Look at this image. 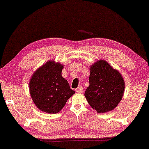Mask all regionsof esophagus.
I'll return each mask as SVG.
<instances>
[{
	"label": "esophagus",
	"instance_id": "obj_1",
	"mask_svg": "<svg viewBox=\"0 0 149 149\" xmlns=\"http://www.w3.org/2000/svg\"><path fill=\"white\" fill-rule=\"evenodd\" d=\"M77 93H82L83 92V88H82V86H79V87H78L76 90H75Z\"/></svg>",
	"mask_w": 149,
	"mask_h": 149
}]
</instances>
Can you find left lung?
Returning <instances> with one entry per match:
<instances>
[{
  "instance_id": "8db88e82",
  "label": "left lung",
  "mask_w": 149,
  "mask_h": 149,
  "mask_svg": "<svg viewBox=\"0 0 149 149\" xmlns=\"http://www.w3.org/2000/svg\"><path fill=\"white\" fill-rule=\"evenodd\" d=\"M89 85L84 93L88 104L98 113L113 110L122 99L125 81L120 72L104 60L90 68Z\"/></svg>"
}]
</instances>
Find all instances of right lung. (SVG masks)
<instances>
[{
    "instance_id": "add662e5",
    "label": "right lung",
    "mask_w": 149,
    "mask_h": 149,
    "mask_svg": "<svg viewBox=\"0 0 149 149\" xmlns=\"http://www.w3.org/2000/svg\"><path fill=\"white\" fill-rule=\"evenodd\" d=\"M63 65L49 61L36 70L29 83L31 98L37 108L55 114L65 107L74 91L61 74Z\"/></svg>"
}]
</instances>
